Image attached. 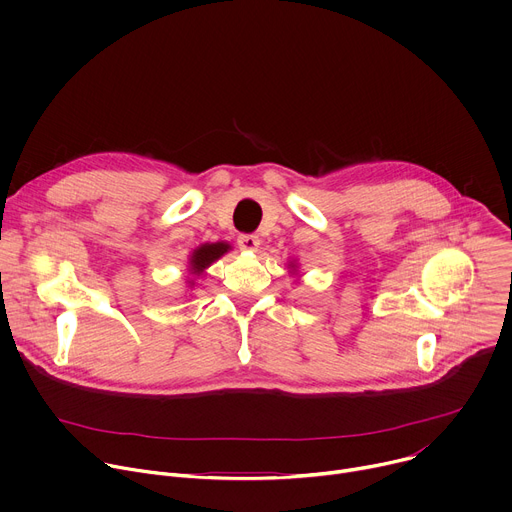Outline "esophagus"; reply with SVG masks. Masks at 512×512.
<instances>
[{"label": "esophagus", "mask_w": 512, "mask_h": 512, "mask_svg": "<svg viewBox=\"0 0 512 512\" xmlns=\"http://www.w3.org/2000/svg\"><path fill=\"white\" fill-rule=\"evenodd\" d=\"M239 247L243 249V251H257L259 249V237H255V235H241L239 237Z\"/></svg>", "instance_id": "obj_1"}]
</instances>
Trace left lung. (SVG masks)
<instances>
[{
  "label": "left lung",
  "mask_w": 512,
  "mask_h": 512,
  "mask_svg": "<svg viewBox=\"0 0 512 512\" xmlns=\"http://www.w3.org/2000/svg\"><path fill=\"white\" fill-rule=\"evenodd\" d=\"M287 269H291L289 273H294V275H298V263H294V261H289V263H287Z\"/></svg>",
  "instance_id": "obj_1"
}]
</instances>
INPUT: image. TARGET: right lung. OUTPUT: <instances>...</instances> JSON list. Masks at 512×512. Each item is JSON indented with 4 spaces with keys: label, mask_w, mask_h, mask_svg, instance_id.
<instances>
[{
    "label": "right lung",
    "mask_w": 512,
    "mask_h": 512,
    "mask_svg": "<svg viewBox=\"0 0 512 512\" xmlns=\"http://www.w3.org/2000/svg\"><path fill=\"white\" fill-rule=\"evenodd\" d=\"M233 247L227 241H218V243H202L196 249H192V253L188 255V287L196 285V279L204 275V271L214 263L221 259L223 255H227Z\"/></svg>",
    "instance_id": "right-lung-1"
}]
</instances>
